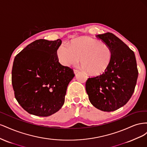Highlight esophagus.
Listing matches in <instances>:
<instances>
[{"mask_svg":"<svg viewBox=\"0 0 147 147\" xmlns=\"http://www.w3.org/2000/svg\"><path fill=\"white\" fill-rule=\"evenodd\" d=\"M79 72H80V71L78 70H74V74H75V75H77Z\"/></svg>","mask_w":147,"mask_h":147,"instance_id":"34e87169","label":"esophagus"}]
</instances>
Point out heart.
<instances>
[{
    "instance_id": "obj_1",
    "label": "heart",
    "mask_w": 147,
    "mask_h": 147,
    "mask_svg": "<svg viewBox=\"0 0 147 147\" xmlns=\"http://www.w3.org/2000/svg\"><path fill=\"white\" fill-rule=\"evenodd\" d=\"M57 55L60 63L64 66L75 64L81 57L84 70L88 74L97 76L107 70L113 53L106 43L90 37H82L69 44H61L57 48Z\"/></svg>"
}]
</instances>
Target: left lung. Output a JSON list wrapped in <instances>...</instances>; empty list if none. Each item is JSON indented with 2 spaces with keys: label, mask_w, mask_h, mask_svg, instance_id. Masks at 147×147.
<instances>
[{
  "label": "left lung",
  "mask_w": 147,
  "mask_h": 147,
  "mask_svg": "<svg viewBox=\"0 0 147 147\" xmlns=\"http://www.w3.org/2000/svg\"><path fill=\"white\" fill-rule=\"evenodd\" d=\"M97 37L112 49V59L104 74L88 79L86 91L93 106L112 112L125 105L134 91L138 77L136 59L134 51L113 34Z\"/></svg>",
  "instance_id": "left-lung-1"
}]
</instances>
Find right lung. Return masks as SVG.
Returning a JSON list of instances; mask_svg holds the SVG:
<instances>
[{
    "label": "right lung",
    "mask_w": 147,
    "mask_h": 147,
    "mask_svg": "<svg viewBox=\"0 0 147 147\" xmlns=\"http://www.w3.org/2000/svg\"><path fill=\"white\" fill-rule=\"evenodd\" d=\"M62 41L37 40L18 54L13 61L11 81L15 98L29 113L48 117L64 104L73 70L62 65L57 50Z\"/></svg>",
    "instance_id": "right-lung-1"
}]
</instances>
